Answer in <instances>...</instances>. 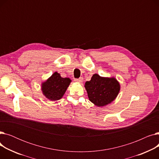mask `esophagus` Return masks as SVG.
<instances>
[{"label":"esophagus","mask_w":159,"mask_h":159,"mask_svg":"<svg viewBox=\"0 0 159 159\" xmlns=\"http://www.w3.org/2000/svg\"><path fill=\"white\" fill-rule=\"evenodd\" d=\"M82 80H83V78H82V77H80V78H79V79H75V81L78 82H82Z\"/></svg>","instance_id":"34e87169"}]
</instances>
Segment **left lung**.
Masks as SVG:
<instances>
[{
  "label": "left lung",
  "mask_w": 159,
  "mask_h": 159,
  "mask_svg": "<svg viewBox=\"0 0 159 159\" xmlns=\"http://www.w3.org/2000/svg\"><path fill=\"white\" fill-rule=\"evenodd\" d=\"M84 86L89 101L98 107L113 101L120 91L119 83L115 78L102 77L98 74H94Z\"/></svg>",
  "instance_id": "8db88e82"
}]
</instances>
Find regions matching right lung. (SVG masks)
I'll return each mask as SVG.
<instances>
[{
    "label": "right lung",
    "instance_id": "add662e5",
    "mask_svg": "<svg viewBox=\"0 0 159 159\" xmlns=\"http://www.w3.org/2000/svg\"><path fill=\"white\" fill-rule=\"evenodd\" d=\"M71 82L69 78H62L59 73L55 72L42 84V91L48 99L58 101L62 97Z\"/></svg>",
    "mask_w": 159,
    "mask_h": 159
}]
</instances>
